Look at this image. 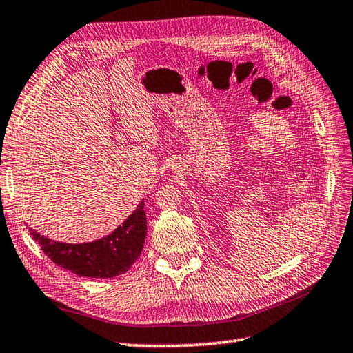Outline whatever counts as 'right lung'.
I'll return each instance as SVG.
<instances>
[{
    "instance_id": "right-lung-1",
    "label": "right lung",
    "mask_w": 353,
    "mask_h": 353,
    "mask_svg": "<svg viewBox=\"0 0 353 353\" xmlns=\"http://www.w3.org/2000/svg\"><path fill=\"white\" fill-rule=\"evenodd\" d=\"M143 206L142 200L122 226L110 236L92 243H59L41 236L32 228L30 234L34 241H38L43 252L58 266L82 277L112 279L127 272L142 252L147 236V217Z\"/></svg>"
}]
</instances>
